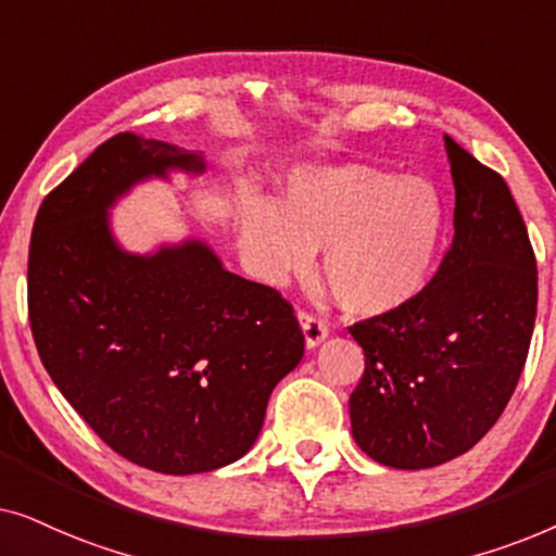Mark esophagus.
I'll list each match as a JSON object with an SVG mask.
<instances>
[{
	"mask_svg": "<svg viewBox=\"0 0 556 556\" xmlns=\"http://www.w3.org/2000/svg\"><path fill=\"white\" fill-rule=\"evenodd\" d=\"M299 324L303 329V337H306V346L314 349L321 344V341L326 339V333H329V329H326V324L321 321V318H316L314 314H308V311H299Z\"/></svg>",
	"mask_w": 556,
	"mask_h": 556,
	"instance_id": "esophagus-1",
	"label": "esophagus"
}]
</instances>
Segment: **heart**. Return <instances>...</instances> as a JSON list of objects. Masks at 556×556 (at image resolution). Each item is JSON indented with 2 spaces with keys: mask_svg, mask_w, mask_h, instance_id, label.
<instances>
[{
  "mask_svg": "<svg viewBox=\"0 0 556 556\" xmlns=\"http://www.w3.org/2000/svg\"><path fill=\"white\" fill-rule=\"evenodd\" d=\"M443 202L430 181L364 164H301L278 200L238 204V242L265 283L306 273L324 245L321 273L349 314L384 316L417 299L432 273Z\"/></svg>",
  "mask_w": 556,
  "mask_h": 556,
  "instance_id": "heart-1",
  "label": "heart"
}]
</instances>
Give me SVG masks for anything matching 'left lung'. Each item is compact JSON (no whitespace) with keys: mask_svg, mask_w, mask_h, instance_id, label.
Here are the masks:
<instances>
[{"mask_svg":"<svg viewBox=\"0 0 556 556\" xmlns=\"http://www.w3.org/2000/svg\"><path fill=\"white\" fill-rule=\"evenodd\" d=\"M453 245L420 295L354 324L364 375L349 397L356 445L420 470L468 453L504 413L536 318V257L506 181L445 136Z\"/></svg>","mask_w":556,"mask_h":556,"instance_id":"1","label":"left lung"}]
</instances>
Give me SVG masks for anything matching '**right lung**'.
I'll return each instance as SVG.
<instances>
[{"mask_svg": "<svg viewBox=\"0 0 556 556\" xmlns=\"http://www.w3.org/2000/svg\"><path fill=\"white\" fill-rule=\"evenodd\" d=\"M204 169L202 151L113 136L45 197L29 242V326L52 382L105 445L166 476L242 458L303 359L291 303L207 242L131 253L113 235L109 212L136 185Z\"/></svg>", "mask_w": 556, "mask_h": 556, "instance_id": "right-lung-1", "label": "right lung"}]
</instances>
